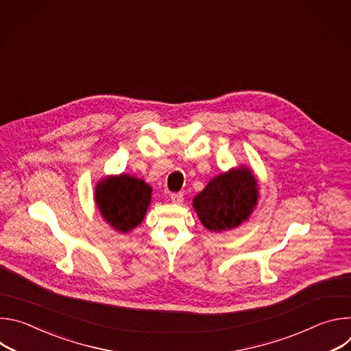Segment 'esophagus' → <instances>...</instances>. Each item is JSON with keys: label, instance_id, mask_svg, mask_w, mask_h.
Returning <instances> with one entry per match:
<instances>
[{"label": "esophagus", "instance_id": "obj_1", "mask_svg": "<svg viewBox=\"0 0 351 351\" xmlns=\"http://www.w3.org/2000/svg\"><path fill=\"white\" fill-rule=\"evenodd\" d=\"M183 194L182 193H173V194H171V202L173 203V204H182L183 203Z\"/></svg>", "mask_w": 351, "mask_h": 351}]
</instances>
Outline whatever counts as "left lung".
<instances>
[{
  "label": "left lung",
  "mask_w": 351,
  "mask_h": 351,
  "mask_svg": "<svg viewBox=\"0 0 351 351\" xmlns=\"http://www.w3.org/2000/svg\"><path fill=\"white\" fill-rule=\"evenodd\" d=\"M260 184L247 165L214 176L193 198V208L206 229L215 233L241 226L258 206Z\"/></svg>",
  "instance_id": "1"
}]
</instances>
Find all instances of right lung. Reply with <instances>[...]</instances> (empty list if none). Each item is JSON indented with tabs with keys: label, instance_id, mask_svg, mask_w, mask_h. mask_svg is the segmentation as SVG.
<instances>
[{
	"label": "right lung",
	"instance_id": "right-lung-1",
	"mask_svg": "<svg viewBox=\"0 0 351 351\" xmlns=\"http://www.w3.org/2000/svg\"><path fill=\"white\" fill-rule=\"evenodd\" d=\"M153 187L129 173L99 179L94 189V203L103 219L117 232L129 233L137 228L152 204Z\"/></svg>",
	"mask_w": 351,
	"mask_h": 351
}]
</instances>
